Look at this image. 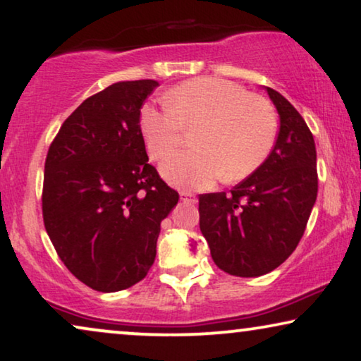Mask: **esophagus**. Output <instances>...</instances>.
<instances>
[{
    "instance_id": "obj_1",
    "label": "esophagus",
    "mask_w": 361,
    "mask_h": 361,
    "mask_svg": "<svg viewBox=\"0 0 361 361\" xmlns=\"http://www.w3.org/2000/svg\"><path fill=\"white\" fill-rule=\"evenodd\" d=\"M180 200L182 202H189V204H195L197 202V197L195 194H192V192H180Z\"/></svg>"
}]
</instances>
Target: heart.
Listing matches in <instances>:
<instances>
[{"label":"heart","mask_w":361,"mask_h":361,"mask_svg":"<svg viewBox=\"0 0 361 361\" xmlns=\"http://www.w3.org/2000/svg\"><path fill=\"white\" fill-rule=\"evenodd\" d=\"M166 106L146 103L140 131L151 157L161 159L180 142L182 128L199 126L197 149L174 152L162 162V176L180 189H205L225 176L248 177L273 149L278 121L264 98L238 83L199 77L164 95Z\"/></svg>","instance_id":"b5f03b06"}]
</instances>
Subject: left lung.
<instances>
[{"mask_svg": "<svg viewBox=\"0 0 361 361\" xmlns=\"http://www.w3.org/2000/svg\"><path fill=\"white\" fill-rule=\"evenodd\" d=\"M279 115V133L266 161L230 194L199 197L200 231L220 269L256 278L293 255L317 199V152L299 111L264 87Z\"/></svg>", "mask_w": 361, "mask_h": 361, "instance_id": "left-lung-1", "label": "left lung"}]
</instances>
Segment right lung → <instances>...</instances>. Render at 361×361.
Masks as SVG:
<instances>
[{"instance_id": "right-lung-1", "label": "right lung", "mask_w": 361, "mask_h": 361, "mask_svg": "<svg viewBox=\"0 0 361 361\" xmlns=\"http://www.w3.org/2000/svg\"><path fill=\"white\" fill-rule=\"evenodd\" d=\"M156 80L116 82L63 121L44 167L42 216L67 269L116 293L154 263L161 221L179 194L147 164L140 111Z\"/></svg>"}]
</instances>
